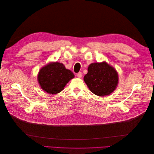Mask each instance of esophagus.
Listing matches in <instances>:
<instances>
[{
    "label": "esophagus",
    "instance_id": "1",
    "mask_svg": "<svg viewBox=\"0 0 154 154\" xmlns=\"http://www.w3.org/2000/svg\"><path fill=\"white\" fill-rule=\"evenodd\" d=\"M77 76L78 78H82V72H79L78 74H77Z\"/></svg>",
    "mask_w": 154,
    "mask_h": 154
}]
</instances>
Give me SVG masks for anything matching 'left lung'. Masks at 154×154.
I'll use <instances>...</instances> for the list:
<instances>
[{
	"mask_svg": "<svg viewBox=\"0 0 154 154\" xmlns=\"http://www.w3.org/2000/svg\"><path fill=\"white\" fill-rule=\"evenodd\" d=\"M84 81L90 90L100 97L111 94L118 85V73L106 62L90 64Z\"/></svg>",
	"mask_w": 154,
	"mask_h": 154,
	"instance_id": "obj_1",
	"label": "left lung"
}]
</instances>
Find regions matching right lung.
I'll list each match as a JSON object with an SVG mask.
<instances>
[{
	"label": "right lung",
	"instance_id": "obj_1",
	"mask_svg": "<svg viewBox=\"0 0 154 154\" xmlns=\"http://www.w3.org/2000/svg\"><path fill=\"white\" fill-rule=\"evenodd\" d=\"M74 77L72 72L66 69L63 64L54 62L48 64L40 69L38 80L44 91L53 94L61 92Z\"/></svg>",
	"mask_w": 154,
	"mask_h": 154
}]
</instances>
